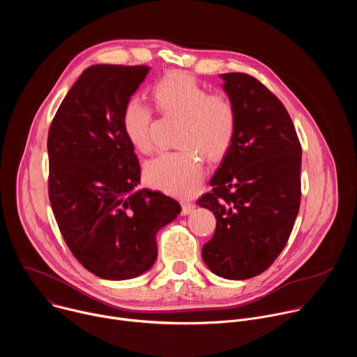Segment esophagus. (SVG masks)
<instances>
[{
    "label": "esophagus",
    "mask_w": 357,
    "mask_h": 357,
    "mask_svg": "<svg viewBox=\"0 0 357 357\" xmlns=\"http://www.w3.org/2000/svg\"><path fill=\"white\" fill-rule=\"evenodd\" d=\"M193 211H195V203H193V202H189V200L182 202V211H181V213H182L183 216L192 213Z\"/></svg>",
    "instance_id": "obj_1"
}]
</instances>
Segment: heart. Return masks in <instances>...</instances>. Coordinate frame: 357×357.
Returning a JSON list of instances; mask_svg holds the SVG:
<instances>
[{
	"label": "heart",
	"mask_w": 357,
	"mask_h": 357,
	"mask_svg": "<svg viewBox=\"0 0 357 357\" xmlns=\"http://www.w3.org/2000/svg\"><path fill=\"white\" fill-rule=\"evenodd\" d=\"M151 98L158 113L181 119L176 145L145 167L146 182L175 196H190L203 178V162L220 161L231 148L237 131V107L226 93H211L193 76L171 72L151 86ZM152 110L138 100H130L121 113L127 141L141 154L157 149L152 134Z\"/></svg>",
	"instance_id": "heart-1"
}]
</instances>
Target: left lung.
<instances>
[{"label":"left lung","mask_w":357,"mask_h":357,"mask_svg":"<svg viewBox=\"0 0 357 357\" xmlns=\"http://www.w3.org/2000/svg\"><path fill=\"white\" fill-rule=\"evenodd\" d=\"M237 107L231 148L199 206L213 212L216 230L203 244L209 270L227 280L266 271L284 250L301 203L302 148L284 105L245 73L220 75Z\"/></svg>","instance_id":"obj_1"}]
</instances>
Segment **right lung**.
Listing matches in <instances>:
<instances>
[{
    "instance_id": "1",
    "label": "right lung",
    "mask_w": 357,
    "mask_h": 357,
    "mask_svg": "<svg viewBox=\"0 0 357 357\" xmlns=\"http://www.w3.org/2000/svg\"><path fill=\"white\" fill-rule=\"evenodd\" d=\"M148 66L94 65L68 91L47 134L49 200L76 260L105 280H130L157 260V233L181 212L135 189L141 168L121 113Z\"/></svg>"
}]
</instances>
